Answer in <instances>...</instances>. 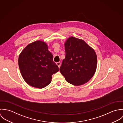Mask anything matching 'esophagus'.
<instances>
[{
  "label": "esophagus",
  "instance_id": "obj_1",
  "mask_svg": "<svg viewBox=\"0 0 123 123\" xmlns=\"http://www.w3.org/2000/svg\"><path fill=\"white\" fill-rule=\"evenodd\" d=\"M56 65L59 68H60V66H61V63L60 62H57L56 63Z\"/></svg>",
  "mask_w": 123,
  "mask_h": 123
}]
</instances>
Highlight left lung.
I'll return each instance as SVG.
<instances>
[{
	"label": "left lung",
	"mask_w": 123,
	"mask_h": 123,
	"mask_svg": "<svg viewBox=\"0 0 123 123\" xmlns=\"http://www.w3.org/2000/svg\"><path fill=\"white\" fill-rule=\"evenodd\" d=\"M64 45L66 57L60 72L68 83L75 86L88 82L97 68L95 51L83 40L73 37H68Z\"/></svg>",
	"instance_id": "8db88e82"
}]
</instances>
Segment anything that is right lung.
<instances>
[{"label": "right lung", "mask_w": 123, "mask_h": 123, "mask_svg": "<svg viewBox=\"0 0 123 123\" xmlns=\"http://www.w3.org/2000/svg\"><path fill=\"white\" fill-rule=\"evenodd\" d=\"M48 49L45 42L37 40L29 44L19 54L20 73L25 82L31 86L45 87L51 83L52 74L59 71Z\"/></svg>", "instance_id": "add662e5"}]
</instances>
